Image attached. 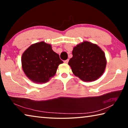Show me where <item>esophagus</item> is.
Masks as SVG:
<instances>
[{"label": "esophagus", "mask_w": 128, "mask_h": 128, "mask_svg": "<svg viewBox=\"0 0 128 128\" xmlns=\"http://www.w3.org/2000/svg\"><path fill=\"white\" fill-rule=\"evenodd\" d=\"M68 62H69V59H67V60H64V63L67 64V63H68Z\"/></svg>", "instance_id": "1"}]
</instances>
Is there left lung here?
<instances>
[{"mask_svg":"<svg viewBox=\"0 0 128 128\" xmlns=\"http://www.w3.org/2000/svg\"><path fill=\"white\" fill-rule=\"evenodd\" d=\"M72 55L68 64L73 74L82 81H94L104 72L107 60L98 45L84 41L73 48Z\"/></svg>","mask_w":128,"mask_h":128,"instance_id":"obj_1","label":"left lung"}]
</instances>
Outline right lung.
<instances>
[{"mask_svg":"<svg viewBox=\"0 0 128 128\" xmlns=\"http://www.w3.org/2000/svg\"><path fill=\"white\" fill-rule=\"evenodd\" d=\"M63 62L52 49L51 45L40 42L26 50L21 58L26 76L36 83L47 82L55 76L59 65Z\"/></svg>","mask_w":128,"mask_h":128,"instance_id":"1","label":"right lung"}]
</instances>
